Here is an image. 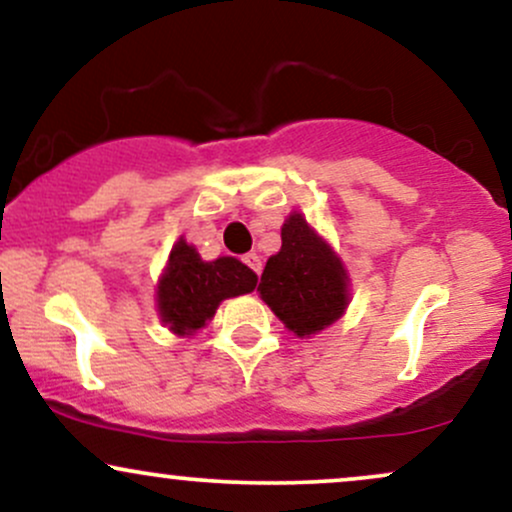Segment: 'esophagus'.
<instances>
[{"label": "esophagus", "instance_id": "obj_1", "mask_svg": "<svg viewBox=\"0 0 512 512\" xmlns=\"http://www.w3.org/2000/svg\"><path fill=\"white\" fill-rule=\"evenodd\" d=\"M243 260H245V264H248V267H250L252 272H255L257 276L262 274V257L257 255V252H248V255H245Z\"/></svg>", "mask_w": 512, "mask_h": 512}]
</instances>
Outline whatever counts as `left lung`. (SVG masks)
I'll return each mask as SVG.
<instances>
[{
  "mask_svg": "<svg viewBox=\"0 0 512 512\" xmlns=\"http://www.w3.org/2000/svg\"><path fill=\"white\" fill-rule=\"evenodd\" d=\"M351 279L342 257L305 221L291 211L281 226V250L267 260L260 298L296 337H313L346 313Z\"/></svg>",
  "mask_w": 512,
  "mask_h": 512,
  "instance_id": "obj_1",
  "label": "left lung"
}]
</instances>
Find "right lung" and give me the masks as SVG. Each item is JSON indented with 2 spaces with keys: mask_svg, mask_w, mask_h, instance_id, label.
I'll use <instances>...</instances> for the list:
<instances>
[{
  "mask_svg": "<svg viewBox=\"0 0 512 512\" xmlns=\"http://www.w3.org/2000/svg\"><path fill=\"white\" fill-rule=\"evenodd\" d=\"M257 286V274L236 257L202 260L195 245L180 238L168 255L156 286L158 317L178 337L207 327L226 298L243 296Z\"/></svg>",
  "mask_w": 512,
  "mask_h": 512,
  "instance_id": "obj_1",
  "label": "right lung"
}]
</instances>
